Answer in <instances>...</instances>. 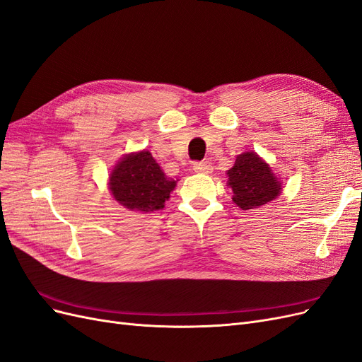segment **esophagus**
<instances>
[{
  "instance_id": "34e87169",
  "label": "esophagus",
  "mask_w": 362,
  "mask_h": 362,
  "mask_svg": "<svg viewBox=\"0 0 362 362\" xmlns=\"http://www.w3.org/2000/svg\"><path fill=\"white\" fill-rule=\"evenodd\" d=\"M193 170L196 173H211L213 172V164L210 161H199L193 164Z\"/></svg>"
}]
</instances>
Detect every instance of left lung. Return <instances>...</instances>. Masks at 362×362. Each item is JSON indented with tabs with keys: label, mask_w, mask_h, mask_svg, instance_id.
Here are the masks:
<instances>
[{
	"label": "left lung",
	"mask_w": 362,
	"mask_h": 362,
	"mask_svg": "<svg viewBox=\"0 0 362 362\" xmlns=\"http://www.w3.org/2000/svg\"><path fill=\"white\" fill-rule=\"evenodd\" d=\"M228 185L234 193V204L245 211L276 199L282 187L272 168L254 151L237 156L234 166L228 170Z\"/></svg>",
	"instance_id": "left-lung-1"
}]
</instances>
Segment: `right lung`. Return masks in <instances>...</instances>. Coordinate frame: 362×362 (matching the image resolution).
I'll list each match as a JSON object with an SVG mask.
<instances>
[{
	"label": "right lung",
	"instance_id": "1",
	"mask_svg": "<svg viewBox=\"0 0 362 362\" xmlns=\"http://www.w3.org/2000/svg\"><path fill=\"white\" fill-rule=\"evenodd\" d=\"M113 198L131 211L151 213L164 208L177 181L169 180L149 151L131 152L110 173Z\"/></svg>",
	"mask_w": 362,
	"mask_h": 362
}]
</instances>
